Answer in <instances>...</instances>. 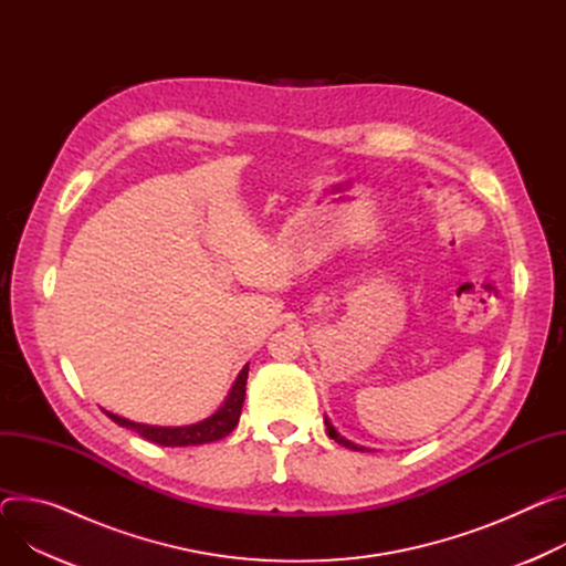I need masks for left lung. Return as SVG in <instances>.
I'll return each instance as SVG.
<instances>
[{
  "instance_id": "8db88e82",
  "label": "left lung",
  "mask_w": 566,
  "mask_h": 566,
  "mask_svg": "<svg viewBox=\"0 0 566 566\" xmlns=\"http://www.w3.org/2000/svg\"><path fill=\"white\" fill-rule=\"evenodd\" d=\"M324 423H326V430H328V434H331V438L337 442V444H342V447H346V449H354V451H367L365 447H358V444H354V442H349V440H344L342 438V434L331 426V421L328 419H324Z\"/></svg>"
}]
</instances>
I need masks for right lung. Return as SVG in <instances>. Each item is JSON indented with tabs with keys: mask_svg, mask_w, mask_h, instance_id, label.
<instances>
[{
	"mask_svg": "<svg viewBox=\"0 0 566 566\" xmlns=\"http://www.w3.org/2000/svg\"><path fill=\"white\" fill-rule=\"evenodd\" d=\"M247 376H249V365L240 371L231 395L227 399V403L217 410L212 417L192 423V426H181V428H160V426H145V423H136L128 421L124 417H117L113 412H106L115 423L136 430L140 438L160 444V447H197V444H208V442H217L227 438V434L238 426L240 421V412H242V403H244V392H247Z\"/></svg>",
	"mask_w": 566,
	"mask_h": 566,
	"instance_id": "1",
	"label": "right lung"
}]
</instances>
